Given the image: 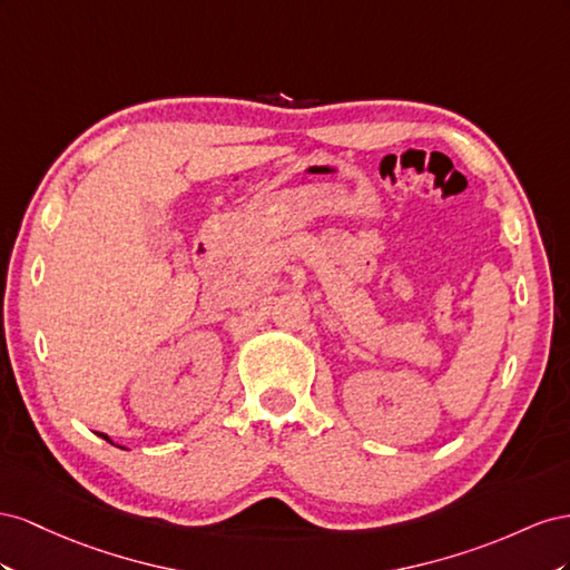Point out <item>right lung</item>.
Here are the masks:
<instances>
[{
  "label": "right lung",
  "mask_w": 570,
  "mask_h": 570,
  "mask_svg": "<svg viewBox=\"0 0 570 570\" xmlns=\"http://www.w3.org/2000/svg\"><path fill=\"white\" fill-rule=\"evenodd\" d=\"M102 439H107V442H111V439H109V436H107V434H102Z\"/></svg>",
  "instance_id": "add662e5"
}]
</instances>
